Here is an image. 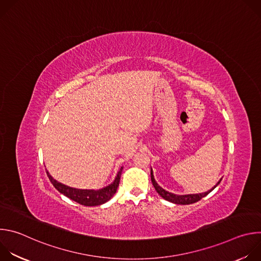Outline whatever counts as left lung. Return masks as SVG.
I'll return each mask as SVG.
<instances>
[{
    "label": "left lung",
    "instance_id": "1",
    "mask_svg": "<svg viewBox=\"0 0 261 261\" xmlns=\"http://www.w3.org/2000/svg\"><path fill=\"white\" fill-rule=\"evenodd\" d=\"M151 179H152V182L154 185V187L156 189V191L158 192V194L163 197L165 200L167 201H170L172 203H176V204H191V203H194V202H197L199 201L201 198H203L204 196H206L212 190H214L217 186L220 184L221 179L218 181V184L215 186V187L205 192V193H200V194H190V195H175V194H172V193H169L167 191H165L163 188H161L160 186L156 182L155 178H154V174H153V171L151 169Z\"/></svg>",
    "mask_w": 261,
    "mask_h": 261
}]
</instances>
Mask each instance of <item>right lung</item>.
Instances as JSON below:
<instances>
[{
	"mask_svg": "<svg viewBox=\"0 0 261 261\" xmlns=\"http://www.w3.org/2000/svg\"><path fill=\"white\" fill-rule=\"evenodd\" d=\"M122 169H123V167L120 169V171L113 184H110L109 186H107V187H105L101 190H98V191L80 190V189H74V188L68 187V186H65V185L57 181L56 179H54L53 176L48 173V171H46V173H47L49 180L54 185V187L59 192H61L68 198L76 201L77 203H80L82 205L95 206V205H100V204L105 203L106 201H108L111 197L115 195V193L117 192V189L119 187V184H120Z\"/></svg>",
	"mask_w": 261,
	"mask_h": 261,
	"instance_id": "1",
	"label": "right lung"
}]
</instances>
